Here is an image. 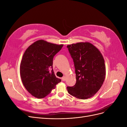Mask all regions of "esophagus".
Listing matches in <instances>:
<instances>
[{
  "instance_id": "esophagus-1",
  "label": "esophagus",
  "mask_w": 127,
  "mask_h": 127,
  "mask_svg": "<svg viewBox=\"0 0 127 127\" xmlns=\"http://www.w3.org/2000/svg\"><path fill=\"white\" fill-rule=\"evenodd\" d=\"M66 76H64L62 78V80H63V81H65V80H66Z\"/></svg>"
}]
</instances>
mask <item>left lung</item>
<instances>
[{"mask_svg": "<svg viewBox=\"0 0 127 127\" xmlns=\"http://www.w3.org/2000/svg\"><path fill=\"white\" fill-rule=\"evenodd\" d=\"M74 63L76 83L67 87L69 94L79 99H87L100 89L105 78L104 60L99 50L90 42L67 46Z\"/></svg>", "mask_w": 127, "mask_h": 127, "instance_id": "left-lung-1", "label": "left lung"}]
</instances>
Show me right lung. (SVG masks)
<instances>
[{
    "label": "right lung",
    "mask_w": 127,
    "mask_h": 127,
    "mask_svg": "<svg viewBox=\"0 0 127 127\" xmlns=\"http://www.w3.org/2000/svg\"><path fill=\"white\" fill-rule=\"evenodd\" d=\"M40 40L27 49L20 64V75L24 86L37 98H42L55 89L61 79L53 70V59L63 47Z\"/></svg>",
    "instance_id": "obj_1"
}]
</instances>
